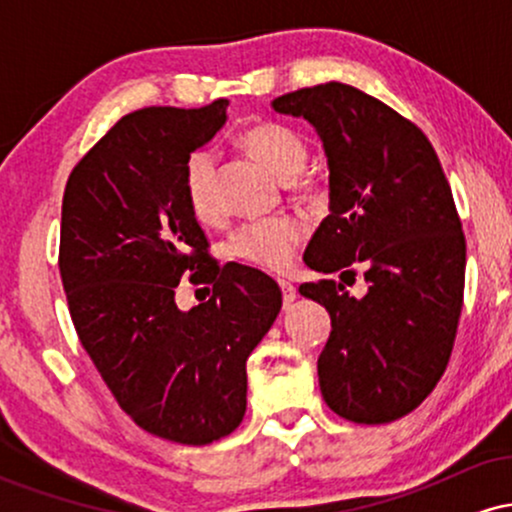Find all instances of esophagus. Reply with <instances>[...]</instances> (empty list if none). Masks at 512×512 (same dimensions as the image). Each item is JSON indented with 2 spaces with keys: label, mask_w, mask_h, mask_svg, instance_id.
Here are the masks:
<instances>
[{
  "label": "esophagus",
  "mask_w": 512,
  "mask_h": 512,
  "mask_svg": "<svg viewBox=\"0 0 512 512\" xmlns=\"http://www.w3.org/2000/svg\"><path fill=\"white\" fill-rule=\"evenodd\" d=\"M279 289H281V293H284V305L293 303V298H296V286H293L291 281L279 279Z\"/></svg>",
  "instance_id": "obj_1"
}]
</instances>
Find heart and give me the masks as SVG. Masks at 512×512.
<instances>
[{"instance_id":"1","label":"heart","mask_w":512,"mask_h":512,"mask_svg":"<svg viewBox=\"0 0 512 512\" xmlns=\"http://www.w3.org/2000/svg\"><path fill=\"white\" fill-rule=\"evenodd\" d=\"M262 166H267L276 178L292 180L303 173L308 163V142L298 129L281 122H257L240 137ZM187 207L202 223H219L223 219V204L219 195V166L211 151H195L187 158L185 178ZM293 192L308 199L322 197V185L315 178H297L291 182ZM305 236L303 223L296 216H269V219L248 221L231 233L226 240V252L233 260L267 272H284L291 267L298 245Z\"/></svg>"}]
</instances>
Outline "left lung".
<instances>
[{"label":"left lung","instance_id":"1","mask_svg":"<svg viewBox=\"0 0 512 512\" xmlns=\"http://www.w3.org/2000/svg\"><path fill=\"white\" fill-rule=\"evenodd\" d=\"M276 113L313 122L330 161V209L303 260L368 281L301 284L332 332L317 358L320 390L354 424H390L419 407L448 368L464 303L462 221L436 149L414 122L349 84L274 98Z\"/></svg>","mask_w":512,"mask_h":512}]
</instances>
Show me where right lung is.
Returning a JSON list of instances; mask_svg holds the SVG:
<instances>
[{
  "mask_svg": "<svg viewBox=\"0 0 512 512\" xmlns=\"http://www.w3.org/2000/svg\"><path fill=\"white\" fill-rule=\"evenodd\" d=\"M204 108L134 110L69 173L60 276L79 342L129 419L158 438L209 445L240 426L245 361L281 310L272 276L219 264L185 199L187 158L226 122ZM210 298L187 314L179 279Z\"/></svg>",
  "mask_w": 512,
  "mask_h": 512,
  "instance_id": "obj_1",
  "label": "right lung"
}]
</instances>
